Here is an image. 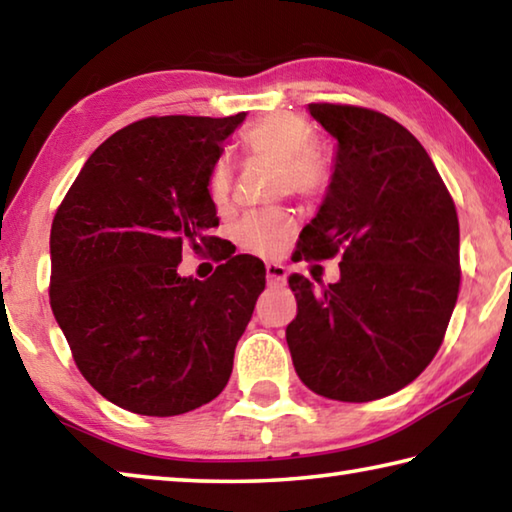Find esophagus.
Here are the masks:
<instances>
[{"mask_svg":"<svg viewBox=\"0 0 512 512\" xmlns=\"http://www.w3.org/2000/svg\"><path fill=\"white\" fill-rule=\"evenodd\" d=\"M287 266L277 264V262H268L266 264V280L271 284H284L287 282Z\"/></svg>","mask_w":512,"mask_h":512,"instance_id":"obj_1","label":"esophagus"}]
</instances>
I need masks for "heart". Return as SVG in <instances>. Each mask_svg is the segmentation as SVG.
Here are the masks:
<instances>
[{
  "label": "heart",
  "instance_id": "obj_1",
  "mask_svg": "<svg viewBox=\"0 0 512 512\" xmlns=\"http://www.w3.org/2000/svg\"><path fill=\"white\" fill-rule=\"evenodd\" d=\"M248 151L264 155L277 164V192L314 196L325 183V164L314 146L311 128L296 115H273L244 133ZM232 167L228 160L214 162L207 178L210 201L223 210L230 201ZM293 223L284 210L250 212L235 225L237 244L255 255H271L291 235Z\"/></svg>",
  "mask_w": 512,
  "mask_h": 512
}]
</instances>
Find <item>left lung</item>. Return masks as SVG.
I'll list each match as a JSON object with an SVG mask.
<instances>
[{
	"instance_id": "obj_1",
	"label": "left lung",
	"mask_w": 512,
	"mask_h": 512,
	"mask_svg": "<svg viewBox=\"0 0 512 512\" xmlns=\"http://www.w3.org/2000/svg\"><path fill=\"white\" fill-rule=\"evenodd\" d=\"M336 140L305 259L341 253V280L316 289L289 277L298 316L287 343L302 384L339 402L397 393L443 343L458 298V216L422 144L381 112L309 103Z\"/></svg>"
}]
</instances>
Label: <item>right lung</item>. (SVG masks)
I'll return each mask as SVG.
<instances>
[{
    "instance_id": "1",
    "label": "right lung",
    "mask_w": 512,
    "mask_h": 512,
    "mask_svg": "<svg viewBox=\"0 0 512 512\" xmlns=\"http://www.w3.org/2000/svg\"><path fill=\"white\" fill-rule=\"evenodd\" d=\"M235 117H149L110 135L51 223V311L83 377L121 409L169 418L228 384L237 341L266 284L235 255L205 282L183 250L212 248L207 178Z\"/></svg>"
}]
</instances>
